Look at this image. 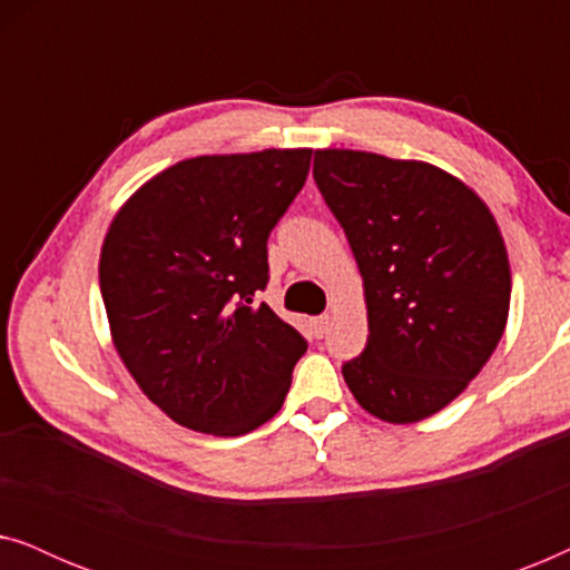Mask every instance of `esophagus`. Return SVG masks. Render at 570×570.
Returning a JSON list of instances; mask_svg holds the SVG:
<instances>
[{
	"mask_svg": "<svg viewBox=\"0 0 570 570\" xmlns=\"http://www.w3.org/2000/svg\"><path fill=\"white\" fill-rule=\"evenodd\" d=\"M326 330H330V314L316 316V318H314V332H316V337H324Z\"/></svg>",
	"mask_w": 570,
	"mask_h": 570,
	"instance_id": "1",
	"label": "esophagus"
}]
</instances>
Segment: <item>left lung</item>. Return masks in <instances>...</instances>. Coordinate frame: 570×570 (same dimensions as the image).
I'll use <instances>...</instances> for the list:
<instances>
[{"label": "left lung", "mask_w": 570, "mask_h": 570, "mask_svg": "<svg viewBox=\"0 0 570 570\" xmlns=\"http://www.w3.org/2000/svg\"><path fill=\"white\" fill-rule=\"evenodd\" d=\"M318 191L363 277L368 345L342 365L373 417L417 423L454 402L509 322L511 267L493 213L423 160L316 150Z\"/></svg>", "instance_id": "obj_1"}]
</instances>
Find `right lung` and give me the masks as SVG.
Wrapping results in <instances>:
<instances>
[{
	"mask_svg": "<svg viewBox=\"0 0 570 570\" xmlns=\"http://www.w3.org/2000/svg\"><path fill=\"white\" fill-rule=\"evenodd\" d=\"M308 166V147L199 155L145 181L108 225L98 275L114 347L178 425L244 435L283 407L308 345L252 303Z\"/></svg>",
	"mask_w": 570,
	"mask_h": 570,
	"instance_id": "add662e5",
	"label": "right lung"
}]
</instances>
